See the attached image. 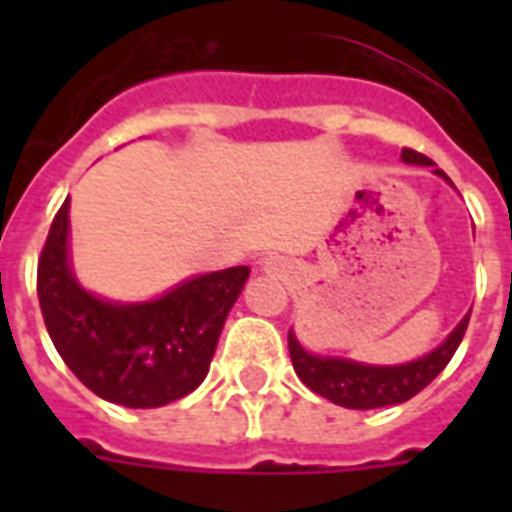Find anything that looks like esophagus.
Masks as SVG:
<instances>
[{
    "label": "esophagus",
    "mask_w": 512,
    "mask_h": 512,
    "mask_svg": "<svg viewBox=\"0 0 512 512\" xmlns=\"http://www.w3.org/2000/svg\"><path fill=\"white\" fill-rule=\"evenodd\" d=\"M263 271L265 273H279L281 271V265L276 257H268V260H263Z\"/></svg>",
    "instance_id": "1"
}]
</instances>
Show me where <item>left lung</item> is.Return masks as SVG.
I'll list each match as a JSON object with an SVG mask.
<instances>
[{"label":"left lung","mask_w":512,"mask_h":512,"mask_svg":"<svg viewBox=\"0 0 512 512\" xmlns=\"http://www.w3.org/2000/svg\"><path fill=\"white\" fill-rule=\"evenodd\" d=\"M401 159L406 164H420V167H433L425 154H417L412 148L401 151ZM438 177L452 183L446 172L433 167ZM470 313L454 327V332L446 337L436 350H430L422 358H414L409 364L396 366H374L358 364L350 358L337 356H316L297 342L295 332L289 329V356L295 366L297 377L319 396L329 398L332 404H340L345 409H377V406L404 404L412 396H417L422 388H428L444 366L452 361L454 350L460 348L465 329H468Z\"/></svg>","instance_id":"8db88e82"}]
</instances>
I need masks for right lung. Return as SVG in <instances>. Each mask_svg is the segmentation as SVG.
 I'll use <instances>...</instances> for the list:
<instances>
[{"mask_svg": "<svg viewBox=\"0 0 512 512\" xmlns=\"http://www.w3.org/2000/svg\"><path fill=\"white\" fill-rule=\"evenodd\" d=\"M249 279L247 265L204 273L146 303H111L76 281L68 263V199L44 241L36 295L66 366L111 404L156 409L207 377L223 324Z\"/></svg>", "mask_w": 512, "mask_h": 512, "instance_id": "right-lung-1", "label": "right lung"}]
</instances>
